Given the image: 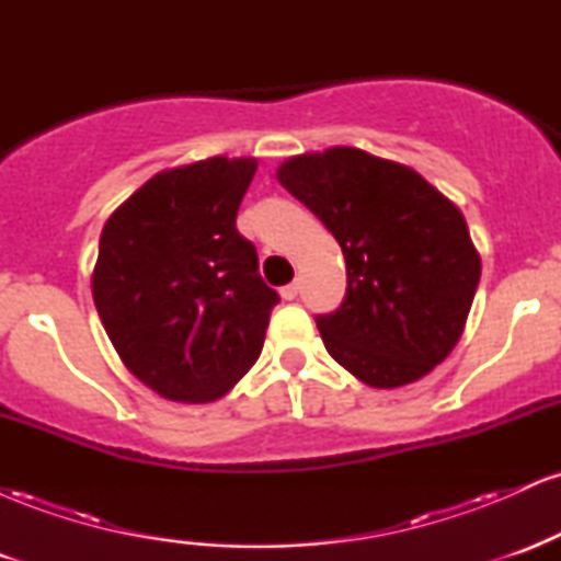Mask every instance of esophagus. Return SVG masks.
<instances>
[{
	"label": "esophagus",
	"mask_w": 561,
	"mask_h": 561,
	"mask_svg": "<svg viewBox=\"0 0 561 561\" xmlns=\"http://www.w3.org/2000/svg\"><path fill=\"white\" fill-rule=\"evenodd\" d=\"M279 295L285 300H295V298H298V285H295V282H293V285H285L279 289Z\"/></svg>",
	"instance_id": "1"
}]
</instances>
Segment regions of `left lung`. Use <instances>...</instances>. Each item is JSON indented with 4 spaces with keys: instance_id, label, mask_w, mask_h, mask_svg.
I'll list each match as a JSON object with an SVG mask.
<instances>
[{
    "instance_id": "1",
    "label": "left lung",
    "mask_w": 561,
    "mask_h": 561,
    "mask_svg": "<svg viewBox=\"0 0 561 561\" xmlns=\"http://www.w3.org/2000/svg\"><path fill=\"white\" fill-rule=\"evenodd\" d=\"M276 179L343 248L345 300L317 317L330 356L379 390L430 375L459 343L480 282L461 210L414 169L356 147L295 156Z\"/></svg>"
}]
</instances>
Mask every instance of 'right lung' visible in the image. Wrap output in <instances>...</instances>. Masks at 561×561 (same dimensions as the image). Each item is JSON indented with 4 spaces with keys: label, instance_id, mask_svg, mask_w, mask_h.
I'll use <instances>...</instances> for the list:
<instances>
[{
    "label": "right lung",
    "instance_id": "obj_1",
    "mask_svg": "<svg viewBox=\"0 0 561 561\" xmlns=\"http://www.w3.org/2000/svg\"><path fill=\"white\" fill-rule=\"evenodd\" d=\"M255 169L218 156L160 171L102 227L96 313L126 369L169 401H216L261 356L279 295L234 227Z\"/></svg>",
    "mask_w": 561,
    "mask_h": 561
}]
</instances>
